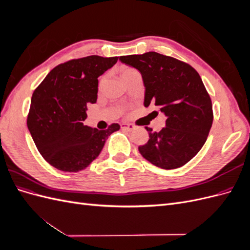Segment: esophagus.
<instances>
[{
	"label": "esophagus",
	"mask_w": 250,
	"mask_h": 250,
	"mask_svg": "<svg viewBox=\"0 0 250 250\" xmlns=\"http://www.w3.org/2000/svg\"><path fill=\"white\" fill-rule=\"evenodd\" d=\"M121 128H122V129H124V130H126V131H132L134 129V125L133 124L123 123V124H121Z\"/></svg>",
	"instance_id": "34e87169"
}]
</instances>
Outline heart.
<instances>
[{
  "label": "heart",
  "instance_id": "obj_1",
  "mask_svg": "<svg viewBox=\"0 0 250 250\" xmlns=\"http://www.w3.org/2000/svg\"><path fill=\"white\" fill-rule=\"evenodd\" d=\"M119 73H120V75H121V77L123 78V80L126 81L128 78L131 77L132 75L137 74V73H139V72H138L137 70H135L134 67H132V66L121 65V66L119 67ZM103 83H104V76H101V77L99 78V81H98V87L101 88L102 85H103Z\"/></svg>",
  "mask_w": 250,
  "mask_h": 250
}]
</instances>
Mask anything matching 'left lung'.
Returning <instances> with one entry per match:
<instances>
[{
	"label": "left lung",
	"mask_w": 250,
	"mask_h": 250,
	"mask_svg": "<svg viewBox=\"0 0 250 250\" xmlns=\"http://www.w3.org/2000/svg\"><path fill=\"white\" fill-rule=\"evenodd\" d=\"M123 63L142 74L145 85L144 105L158 108L167 118L166 127L153 132L145 127L149 140L140 146V153L158 168L183 167L206 143L213 124L210 97L193 66L156 52L121 56Z\"/></svg>",
	"instance_id": "1"
}]
</instances>
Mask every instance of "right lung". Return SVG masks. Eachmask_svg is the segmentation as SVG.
<instances>
[{
    "label": "right lung",
    "mask_w": 250,
    "mask_h": 250,
    "mask_svg": "<svg viewBox=\"0 0 250 250\" xmlns=\"http://www.w3.org/2000/svg\"><path fill=\"white\" fill-rule=\"evenodd\" d=\"M118 57L90 55L55 66L37 86L27 118L28 129L37 150L53 167L78 172L100 154L105 141L120 129L84 126L89 103H96L98 77L117 62Z\"/></svg>",
    "instance_id": "right-lung-1"
}]
</instances>
